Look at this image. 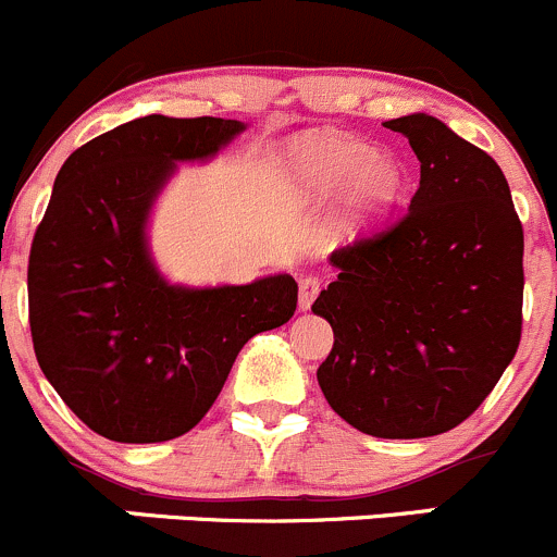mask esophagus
I'll return each mask as SVG.
<instances>
[{
  "instance_id": "obj_1",
  "label": "esophagus",
  "mask_w": 557,
  "mask_h": 557,
  "mask_svg": "<svg viewBox=\"0 0 557 557\" xmlns=\"http://www.w3.org/2000/svg\"><path fill=\"white\" fill-rule=\"evenodd\" d=\"M320 283L314 277H301L299 280V310L307 312L312 307L314 296H318Z\"/></svg>"
}]
</instances>
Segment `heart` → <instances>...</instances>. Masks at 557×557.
I'll return each instance as SVG.
<instances>
[{"label":"heart","instance_id":"obj_1","mask_svg":"<svg viewBox=\"0 0 557 557\" xmlns=\"http://www.w3.org/2000/svg\"><path fill=\"white\" fill-rule=\"evenodd\" d=\"M294 188L307 205H325L342 194V226L363 228L396 210L407 170L396 156L361 139L314 137L296 150Z\"/></svg>","mask_w":557,"mask_h":557}]
</instances>
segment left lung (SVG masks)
<instances>
[{"label":"left lung","instance_id":"8db88e82","mask_svg":"<svg viewBox=\"0 0 557 557\" xmlns=\"http://www.w3.org/2000/svg\"><path fill=\"white\" fill-rule=\"evenodd\" d=\"M420 161L409 212L331 252L312 312L334 329L325 401L380 440L463 423L502 380L522 329V226L502 166L440 117L385 121Z\"/></svg>","mask_w":557,"mask_h":557}]
</instances>
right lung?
<instances>
[{"mask_svg":"<svg viewBox=\"0 0 557 557\" xmlns=\"http://www.w3.org/2000/svg\"><path fill=\"white\" fill-rule=\"evenodd\" d=\"M247 128L145 115L77 148L55 174L29 256L37 363L66 407L112 442L183 436L215 404L250 336L296 312L299 285H177L150 250V215L180 164H205Z\"/></svg>","mask_w":557,"mask_h":557,"instance_id":"right-lung-1","label":"right lung"}]
</instances>
